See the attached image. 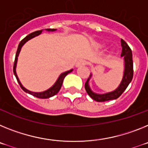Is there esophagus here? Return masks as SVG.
Instances as JSON below:
<instances>
[{
    "label": "esophagus",
    "instance_id": "34e87169",
    "mask_svg": "<svg viewBox=\"0 0 148 148\" xmlns=\"http://www.w3.org/2000/svg\"><path fill=\"white\" fill-rule=\"evenodd\" d=\"M87 64V62L84 60H79L77 62V63H76V66L79 67V66H82V65H86Z\"/></svg>",
    "mask_w": 148,
    "mask_h": 148
}]
</instances>
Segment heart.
Wrapping results in <instances>:
<instances>
[{"label": "heart", "mask_w": 148, "mask_h": 148, "mask_svg": "<svg viewBox=\"0 0 148 148\" xmlns=\"http://www.w3.org/2000/svg\"><path fill=\"white\" fill-rule=\"evenodd\" d=\"M99 46H101V45H99Z\"/></svg>", "instance_id": "heart-1"}]
</instances>
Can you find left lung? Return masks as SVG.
Here are the masks:
<instances>
[{"label": "left lung", "instance_id": "left-lung-1", "mask_svg": "<svg viewBox=\"0 0 148 148\" xmlns=\"http://www.w3.org/2000/svg\"><path fill=\"white\" fill-rule=\"evenodd\" d=\"M121 44L122 47L121 56L124 57L125 68H124V77H123L122 81L119 88L115 90L114 92L103 94V95H99V94L94 93L90 88L89 86H88V80H89L90 77L88 78V79L85 83V88H86V91L88 95L92 97L93 100L97 101V102H104V101L117 99L121 95L122 93L125 91L126 88H127L130 83L132 81V79H133V62L132 51H131L130 47H129V45L124 40L121 39ZM90 77H91V75H90Z\"/></svg>", "mask_w": 148, "mask_h": 148}]
</instances>
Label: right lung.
<instances>
[{
    "label": "right lung",
    "mask_w": 148,
    "mask_h": 148,
    "mask_svg": "<svg viewBox=\"0 0 148 148\" xmlns=\"http://www.w3.org/2000/svg\"><path fill=\"white\" fill-rule=\"evenodd\" d=\"M47 30H48V31H54V30H56V29H47ZM42 32V30H38V31L33 32V33H30V34H29L28 36H27L25 38H23L22 40L21 41L20 43H19V45H18V47L16 54H15V61H14V65H13V72H14V74H15V77H16V79H17L18 83V84L20 85L21 88H22L24 92H27V93H28V94H29V95H31L34 96V97H38V98L46 99V98H49V97H53V96H54L55 95H56V94L58 93V92L60 90V88H61L62 84V82H63V79H64V78H65V77L68 74H69L70 72H71V71H73V69H71V70H70V71H66V72L62 73V74H60V76L59 77L58 79L56 80V82L55 83V84L53 85V86L51 88H50L49 89H47V91H45V92H30V91H29V90L26 89V88H24L22 85H21V82L19 81L18 77L17 74H16V71H15V68H16V63H17L18 56L19 52H20L21 47L24 45V44L25 43V42H27L28 40H29V39H31V38H33V37H35V36H36L39 35V34H40Z\"/></svg>",
    "instance_id": "1"
}]
</instances>
